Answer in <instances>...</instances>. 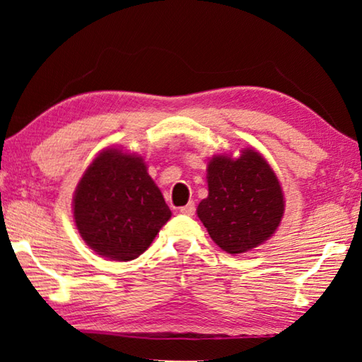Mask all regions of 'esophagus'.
<instances>
[{
	"label": "esophagus",
	"mask_w": 362,
	"mask_h": 362,
	"mask_svg": "<svg viewBox=\"0 0 362 362\" xmlns=\"http://www.w3.org/2000/svg\"><path fill=\"white\" fill-rule=\"evenodd\" d=\"M180 212L183 214V216H188V217L194 216V212H196V206H194V203H188L187 206L180 207Z\"/></svg>",
	"instance_id": "obj_1"
}]
</instances>
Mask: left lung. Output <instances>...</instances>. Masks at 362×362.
Segmentation results:
<instances>
[{
  "instance_id": "1",
  "label": "left lung",
  "mask_w": 362,
  "mask_h": 362,
  "mask_svg": "<svg viewBox=\"0 0 362 362\" xmlns=\"http://www.w3.org/2000/svg\"><path fill=\"white\" fill-rule=\"evenodd\" d=\"M207 198L196 214L212 241L231 255L247 252L278 230L284 193L276 174L259 151L238 158L216 155L207 164Z\"/></svg>"
}]
</instances>
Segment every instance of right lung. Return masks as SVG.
<instances>
[{
  "label": "right lung",
  "mask_w": 362,
  "mask_h": 362,
  "mask_svg": "<svg viewBox=\"0 0 362 362\" xmlns=\"http://www.w3.org/2000/svg\"><path fill=\"white\" fill-rule=\"evenodd\" d=\"M170 216L144 158L113 146L89 164L73 196V218L84 243L118 262L144 254Z\"/></svg>",
  "instance_id": "1"
}]
</instances>
